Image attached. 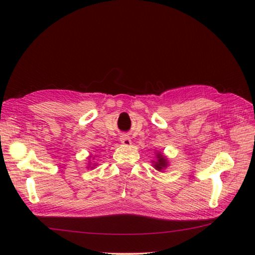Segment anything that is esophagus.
<instances>
[{"label": "esophagus", "instance_id": "34e87169", "mask_svg": "<svg viewBox=\"0 0 255 255\" xmlns=\"http://www.w3.org/2000/svg\"><path fill=\"white\" fill-rule=\"evenodd\" d=\"M121 142L124 145H129V144H131V140L128 136H122L121 137Z\"/></svg>", "mask_w": 255, "mask_h": 255}]
</instances>
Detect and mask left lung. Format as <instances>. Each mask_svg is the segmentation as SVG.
I'll list each match as a JSON object with an SVG mask.
<instances>
[{
	"mask_svg": "<svg viewBox=\"0 0 255 255\" xmlns=\"http://www.w3.org/2000/svg\"><path fill=\"white\" fill-rule=\"evenodd\" d=\"M153 166H154V169H156L158 171L164 170L167 166V160L161 152L156 153V161H153Z\"/></svg>",
	"mask_w": 255,
	"mask_h": 255,
	"instance_id": "left-lung-1",
	"label": "left lung"
}]
</instances>
